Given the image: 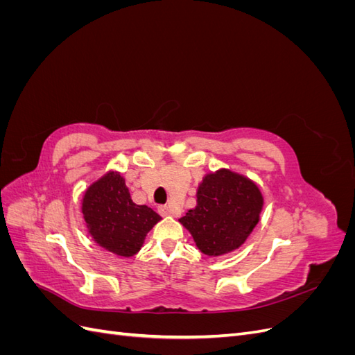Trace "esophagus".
<instances>
[{"label":"esophagus","mask_w":355,"mask_h":355,"mask_svg":"<svg viewBox=\"0 0 355 355\" xmlns=\"http://www.w3.org/2000/svg\"><path fill=\"white\" fill-rule=\"evenodd\" d=\"M159 211L163 213V214H166V216H173V214H176V210L171 207V206H161Z\"/></svg>","instance_id":"obj_1"}]
</instances>
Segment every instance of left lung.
I'll return each instance as SVG.
<instances>
[{
  "mask_svg": "<svg viewBox=\"0 0 355 355\" xmlns=\"http://www.w3.org/2000/svg\"><path fill=\"white\" fill-rule=\"evenodd\" d=\"M262 206L261 191L252 180L219 170L204 178L197 192V207L180 222L202 253L219 256L245 241L259 220Z\"/></svg>",
  "mask_w": 355,
  "mask_h": 355,
  "instance_id": "1",
  "label": "left lung"
}]
</instances>
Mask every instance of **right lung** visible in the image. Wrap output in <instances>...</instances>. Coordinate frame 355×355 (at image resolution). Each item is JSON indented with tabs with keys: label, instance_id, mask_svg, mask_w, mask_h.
I'll use <instances>...</instances> for the list:
<instances>
[{
	"label": "right lung",
	"instance_id": "obj_1",
	"mask_svg": "<svg viewBox=\"0 0 355 355\" xmlns=\"http://www.w3.org/2000/svg\"><path fill=\"white\" fill-rule=\"evenodd\" d=\"M83 214L94 241L118 256L136 254L161 219L151 207L132 201L125 180L111 171L87 189Z\"/></svg>",
	"mask_w": 355,
	"mask_h": 355
}]
</instances>
